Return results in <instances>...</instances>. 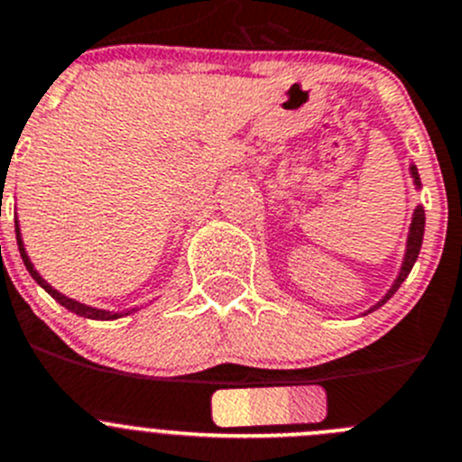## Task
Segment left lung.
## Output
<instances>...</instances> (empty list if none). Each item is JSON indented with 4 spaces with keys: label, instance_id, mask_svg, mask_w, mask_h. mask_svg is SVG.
Masks as SVG:
<instances>
[{
    "label": "left lung",
    "instance_id": "8db88e82",
    "mask_svg": "<svg viewBox=\"0 0 462 462\" xmlns=\"http://www.w3.org/2000/svg\"><path fill=\"white\" fill-rule=\"evenodd\" d=\"M411 171H412V178H415V184H417V187H420V175H417V168L412 166ZM424 221H426V217H424V207H417V209H415V217H412L411 236H408V251H406V260H403V269H401L399 280H396V284H394V287H392L390 294L385 296V300L390 299V296L394 294L396 290H399L401 282H403V280H406V275L411 273V269H412V264H415L417 255H420L421 239H424ZM385 300H381V303H378V305H383V303H385Z\"/></svg>",
    "mask_w": 462,
    "mask_h": 462
}]
</instances>
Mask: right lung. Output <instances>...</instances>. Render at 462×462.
<instances>
[{"instance_id": "right-lung-1", "label": "right lung", "mask_w": 462, "mask_h": 462, "mask_svg": "<svg viewBox=\"0 0 462 462\" xmlns=\"http://www.w3.org/2000/svg\"><path fill=\"white\" fill-rule=\"evenodd\" d=\"M15 235H17V248H20V255H23V262H24V266H27V271H29V273H32V278L36 280L38 284H41L42 290H45L47 294L51 296V299H54V300H59V303H61L63 308H68V310H70V312L79 314V317H86V319H97V321H109V319H118V317H123V314H111V312H105V310H95V308H88V305H84V303H77V300H72V299H68V296L59 294V291H56L54 287H51V284H47V282H45V278H41V273H38V271L33 269L32 260H29L27 251H24L23 236H20V227H15ZM127 312H129V310H127Z\"/></svg>"}]
</instances>
